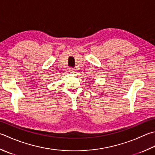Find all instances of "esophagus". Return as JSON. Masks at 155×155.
<instances>
[{"label":"esophagus","mask_w":155,"mask_h":155,"mask_svg":"<svg viewBox=\"0 0 155 155\" xmlns=\"http://www.w3.org/2000/svg\"><path fill=\"white\" fill-rule=\"evenodd\" d=\"M69 72H71V73H75V69L74 68H69Z\"/></svg>","instance_id":"34e87169"}]
</instances>
